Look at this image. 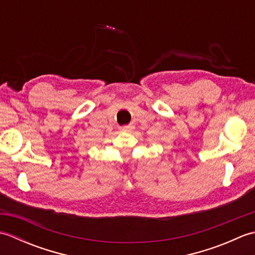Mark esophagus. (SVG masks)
Instances as JSON below:
<instances>
[{"instance_id":"obj_1","label":"esophagus","mask_w":255,"mask_h":255,"mask_svg":"<svg viewBox=\"0 0 255 255\" xmlns=\"http://www.w3.org/2000/svg\"><path fill=\"white\" fill-rule=\"evenodd\" d=\"M132 129H133L132 126H124V127H122V131L130 132V131H132Z\"/></svg>"}]
</instances>
